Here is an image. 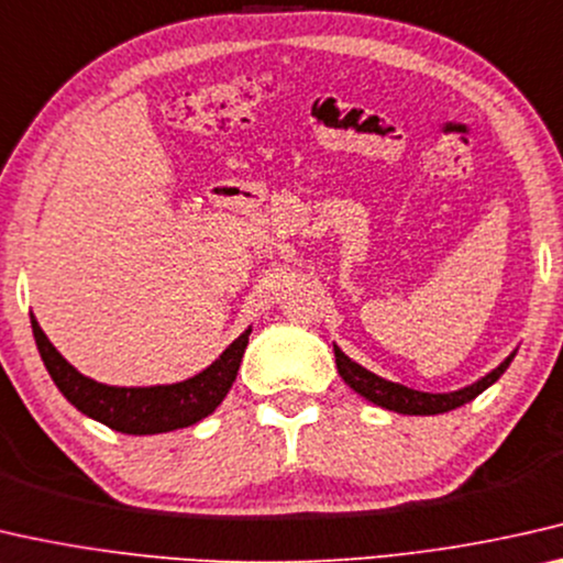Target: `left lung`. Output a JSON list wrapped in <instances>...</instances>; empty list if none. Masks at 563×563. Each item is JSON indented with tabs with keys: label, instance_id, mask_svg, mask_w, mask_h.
I'll return each instance as SVG.
<instances>
[{
	"label": "left lung",
	"instance_id": "8db88e82",
	"mask_svg": "<svg viewBox=\"0 0 563 563\" xmlns=\"http://www.w3.org/2000/svg\"><path fill=\"white\" fill-rule=\"evenodd\" d=\"M333 354H335V366H339L341 379L349 384L351 389L362 394L368 401L379 405L384 409H391V412L399 415H442L450 412V409H457L473 401L477 394H483L490 384H496L503 372L514 362L516 354H510L506 362H503L498 368H493L488 376H483L481 382L470 384V387L460 389V391H450V394H430V391H417L409 387H401V384H394L382 379L372 372H366L364 366H358L356 362L343 354V351L333 343Z\"/></svg>",
	"mask_w": 563,
	"mask_h": 563
}]
</instances>
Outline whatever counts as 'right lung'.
<instances>
[{
  "mask_svg": "<svg viewBox=\"0 0 563 563\" xmlns=\"http://www.w3.org/2000/svg\"><path fill=\"white\" fill-rule=\"evenodd\" d=\"M32 333L40 349L42 362L53 376L63 397L78 407L82 415L98 419L106 427L123 434H158L197 424L212 415L220 401L228 397L234 376L247 349L250 329L232 341L224 354L205 372L187 382L166 384V387H108L98 384L65 362L57 349L42 333L32 318Z\"/></svg>",
  "mask_w": 563,
  "mask_h": 563,
  "instance_id": "1",
  "label": "right lung"
}]
</instances>
